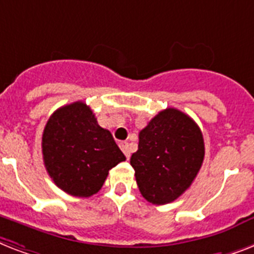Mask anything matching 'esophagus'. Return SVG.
<instances>
[{
	"label": "esophagus",
	"instance_id": "34e87169",
	"mask_svg": "<svg viewBox=\"0 0 254 254\" xmlns=\"http://www.w3.org/2000/svg\"><path fill=\"white\" fill-rule=\"evenodd\" d=\"M119 147H121V149L123 151V153L126 155V157H127V159H129V156H131V152H129L128 143H126V141H121V143H119Z\"/></svg>",
	"mask_w": 254,
	"mask_h": 254
}]
</instances>
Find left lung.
Masks as SVG:
<instances>
[{
    "label": "left lung",
    "instance_id": "1",
    "mask_svg": "<svg viewBox=\"0 0 254 254\" xmlns=\"http://www.w3.org/2000/svg\"><path fill=\"white\" fill-rule=\"evenodd\" d=\"M204 159L202 131L191 118L169 107L139 132L131 156L141 195L152 204H166L192 184Z\"/></svg>",
    "mask_w": 254,
    "mask_h": 254
}]
</instances>
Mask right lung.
<instances>
[{
	"instance_id": "1",
	"label": "right lung",
	"mask_w": 254,
	"mask_h": 254,
	"mask_svg": "<svg viewBox=\"0 0 254 254\" xmlns=\"http://www.w3.org/2000/svg\"><path fill=\"white\" fill-rule=\"evenodd\" d=\"M42 152L55 185L80 198L98 192L109 170L126 160L110 131L98 125L92 109L81 101L51 115L42 136Z\"/></svg>"
}]
</instances>
